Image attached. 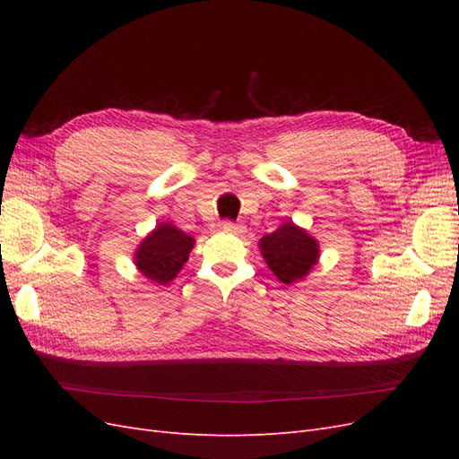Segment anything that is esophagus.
Here are the masks:
<instances>
[{
    "mask_svg": "<svg viewBox=\"0 0 459 459\" xmlns=\"http://www.w3.org/2000/svg\"><path fill=\"white\" fill-rule=\"evenodd\" d=\"M221 231H226V233H243L245 231V228L243 226H239V224H233V221H224V224H221Z\"/></svg>",
    "mask_w": 459,
    "mask_h": 459,
    "instance_id": "obj_1",
    "label": "esophagus"
}]
</instances>
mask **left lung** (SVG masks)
I'll use <instances>...</instances> for the list:
<instances>
[{
    "label": "left lung",
    "mask_w": 459,
    "mask_h": 459,
    "mask_svg": "<svg viewBox=\"0 0 459 459\" xmlns=\"http://www.w3.org/2000/svg\"><path fill=\"white\" fill-rule=\"evenodd\" d=\"M258 245L268 268L285 285L307 277L319 258L317 241L290 220L270 235H264Z\"/></svg>",
    "instance_id": "obj_1"
}]
</instances>
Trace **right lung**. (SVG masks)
<instances>
[{"instance_id":"add662e5","label":"right lung","mask_w":459,"mask_h":459,"mask_svg":"<svg viewBox=\"0 0 459 459\" xmlns=\"http://www.w3.org/2000/svg\"><path fill=\"white\" fill-rule=\"evenodd\" d=\"M193 245L191 235L162 221L137 247L135 266L147 280L166 285L184 268Z\"/></svg>"}]
</instances>
